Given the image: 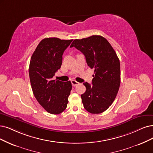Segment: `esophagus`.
<instances>
[{
	"label": "esophagus",
	"mask_w": 153,
	"mask_h": 153,
	"mask_svg": "<svg viewBox=\"0 0 153 153\" xmlns=\"http://www.w3.org/2000/svg\"><path fill=\"white\" fill-rule=\"evenodd\" d=\"M71 83H72V85L73 86H76L78 85V84H79V82H77V81H75V80H72V81H71Z\"/></svg>",
	"instance_id": "esophagus-1"
}]
</instances>
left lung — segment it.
<instances>
[{
    "mask_svg": "<svg viewBox=\"0 0 153 153\" xmlns=\"http://www.w3.org/2000/svg\"><path fill=\"white\" fill-rule=\"evenodd\" d=\"M80 50L88 65L94 70L92 85L84 82L86 92L81 94L84 108L93 114L106 110L115 100L120 84V64L114 49L104 37L93 35L76 39L70 47Z\"/></svg>",
    "mask_w": 153,
    "mask_h": 153,
    "instance_id": "obj_1",
    "label": "left lung"
}]
</instances>
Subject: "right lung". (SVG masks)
<instances>
[{
  "label": "right lung",
  "mask_w": 153,
  "mask_h": 153,
  "mask_svg": "<svg viewBox=\"0 0 153 153\" xmlns=\"http://www.w3.org/2000/svg\"><path fill=\"white\" fill-rule=\"evenodd\" d=\"M72 40L44 38L30 60L29 76L33 93L38 102L51 114H59L67 108L71 82L52 80V77L60 68L62 55Z\"/></svg>",
  "instance_id": "right-lung-1"
}]
</instances>
